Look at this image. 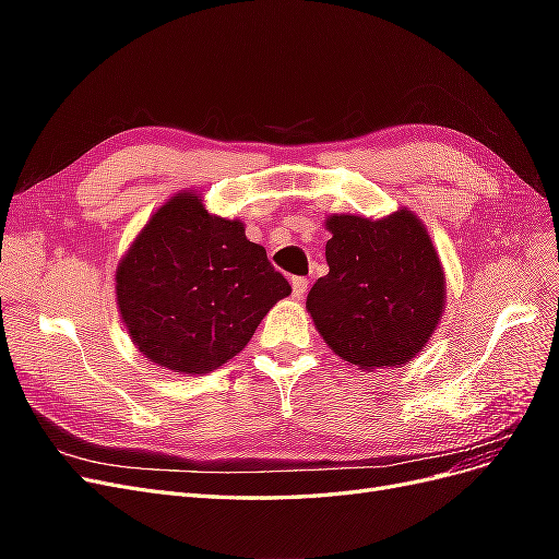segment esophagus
Instances as JSON below:
<instances>
[{"mask_svg":"<svg viewBox=\"0 0 559 559\" xmlns=\"http://www.w3.org/2000/svg\"><path fill=\"white\" fill-rule=\"evenodd\" d=\"M292 289H294V296L296 298H302L308 292V280L306 277H294L292 280Z\"/></svg>","mask_w":559,"mask_h":559,"instance_id":"esophagus-1","label":"esophagus"}]
</instances>
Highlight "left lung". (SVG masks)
I'll return each mask as SVG.
<instances>
[{
	"label": "left lung",
	"instance_id": "1",
	"mask_svg": "<svg viewBox=\"0 0 559 559\" xmlns=\"http://www.w3.org/2000/svg\"><path fill=\"white\" fill-rule=\"evenodd\" d=\"M329 275L308 294L326 345L361 368L401 366L425 347L443 314L445 280L419 218L331 216Z\"/></svg>",
	"mask_w": 559,
	"mask_h": 559
}]
</instances>
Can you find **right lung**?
<instances>
[{
    "instance_id": "obj_1",
    "label": "right lung",
    "mask_w": 559,
    "mask_h": 559,
    "mask_svg": "<svg viewBox=\"0 0 559 559\" xmlns=\"http://www.w3.org/2000/svg\"><path fill=\"white\" fill-rule=\"evenodd\" d=\"M292 286L195 193L163 205L118 263V310L142 354L175 373H210L235 357Z\"/></svg>"
}]
</instances>
